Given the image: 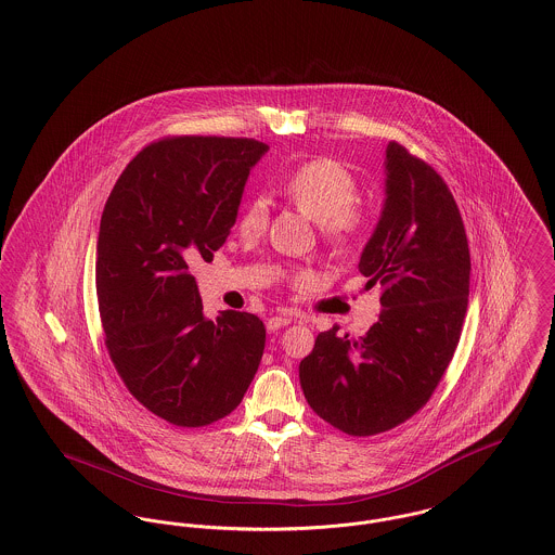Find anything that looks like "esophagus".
Returning a JSON list of instances; mask_svg holds the SVG:
<instances>
[{"label": "esophagus", "mask_w": 555, "mask_h": 555, "mask_svg": "<svg viewBox=\"0 0 555 555\" xmlns=\"http://www.w3.org/2000/svg\"><path fill=\"white\" fill-rule=\"evenodd\" d=\"M294 321H297V319H294V317H272V319H268V323H266V328L272 333V331H276V328H281V326H287L292 325Z\"/></svg>", "instance_id": "34e87169"}]
</instances>
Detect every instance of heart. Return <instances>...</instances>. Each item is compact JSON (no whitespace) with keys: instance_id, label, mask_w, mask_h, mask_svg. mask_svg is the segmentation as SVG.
<instances>
[{"instance_id":"heart-1","label":"heart","mask_w":555,"mask_h":555,"mask_svg":"<svg viewBox=\"0 0 555 555\" xmlns=\"http://www.w3.org/2000/svg\"><path fill=\"white\" fill-rule=\"evenodd\" d=\"M283 193L292 198L295 207L314 222H321V230L333 247H344L359 236L366 216L354 207L359 196V184L354 176L333 159H314L294 169ZM268 201L263 196L251 198L241 218L238 229L247 236H256L268 227Z\"/></svg>"}]
</instances>
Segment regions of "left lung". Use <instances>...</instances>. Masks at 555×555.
<instances>
[{
	"label": "left lung",
	"mask_w": 555,
	"mask_h": 555,
	"mask_svg": "<svg viewBox=\"0 0 555 555\" xmlns=\"http://www.w3.org/2000/svg\"><path fill=\"white\" fill-rule=\"evenodd\" d=\"M384 205L359 270L382 285L379 321L357 341L337 326L299 362V384L326 424L373 436L413 417L455 354L469 295L467 236L444 180L390 142Z\"/></svg>",
	"instance_id": "8db88e82"
}]
</instances>
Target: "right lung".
<instances>
[{
    "instance_id": "add662e5",
    "label": "right lung",
    "mask_w": 555,
    "mask_h": 555,
    "mask_svg": "<svg viewBox=\"0 0 555 555\" xmlns=\"http://www.w3.org/2000/svg\"><path fill=\"white\" fill-rule=\"evenodd\" d=\"M268 146L249 138H167L140 151L104 205L96 294L111 360L131 396L182 427L214 424L260 366L256 314H203L189 266L214 260Z\"/></svg>"
}]
</instances>
